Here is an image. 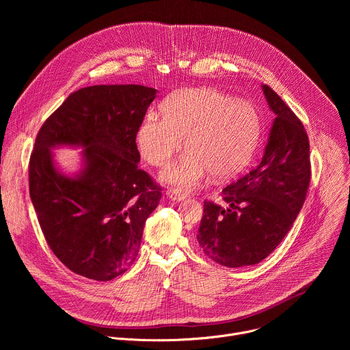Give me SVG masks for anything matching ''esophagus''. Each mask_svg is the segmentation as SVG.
Returning <instances> with one entry per match:
<instances>
[{"mask_svg":"<svg viewBox=\"0 0 350 350\" xmlns=\"http://www.w3.org/2000/svg\"><path fill=\"white\" fill-rule=\"evenodd\" d=\"M167 196L172 199V201H177V202L185 201V199H187V195L180 193L177 191H167Z\"/></svg>","mask_w":350,"mask_h":350,"instance_id":"1","label":"esophagus"}]
</instances>
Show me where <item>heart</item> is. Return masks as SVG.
<instances>
[{
	"instance_id": "b5f03b06",
	"label": "heart",
	"mask_w": 350,
	"mask_h": 350,
	"mask_svg": "<svg viewBox=\"0 0 350 350\" xmlns=\"http://www.w3.org/2000/svg\"><path fill=\"white\" fill-rule=\"evenodd\" d=\"M162 116L148 112L135 142L141 157L154 167L167 166L183 146L188 151L161 176L180 189L201 188L211 173L227 178L251 161L260 137L256 108L212 87L183 88L161 105Z\"/></svg>"
}]
</instances>
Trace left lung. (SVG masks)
Listing matches in <instances>:
<instances>
[{
	"label": "left lung",
	"instance_id": "left-lung-1",
	"mask_svg": "<svg viewBox=\"0 0 350 350\" xmlns=\"http://www.w3.org/2000/svg\"><path fill=\"white\" fill-rule=\"evenodd\" d=\"M275 113L258 166L227 185L223 208L205 201L196 241L206 256L226 267L251 266L280 245L301 212L310 183L308 133L269 85H262Z\"/></svg>",
	"mask_w": 350,
	"mask_h": 350
}]
</instances>
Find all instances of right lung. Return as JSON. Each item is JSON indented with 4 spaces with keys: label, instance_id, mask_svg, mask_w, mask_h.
<instances>
[{
    "label": "right lung",
    "instance_id": "obj_1",
    "mask_svg": "<svg viewBox=\"0 0 350 350\" xmlns=\"http://www.w3.org/2000/svg\"><path fill=\"white\" fill-rule=\"evenodd\" d=\"M157 90L90 85L72 92L41 126L29 163V191L41 231L73 273L111 281L135 260L161 187L138 167L137 129ZM80 146L83 167L70 178L51 148Z\"/></svg>",
    "mask_w": 350,
    "mask_h": 350
}]
</instances>
